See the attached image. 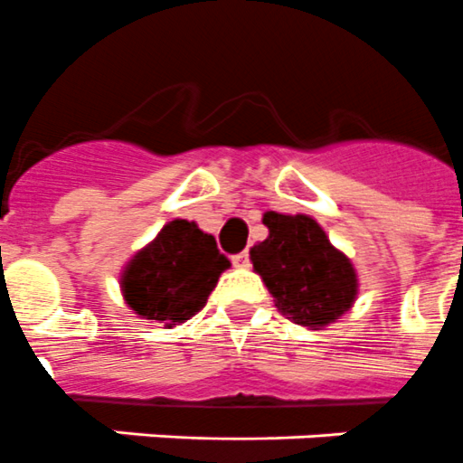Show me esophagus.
Masks as SVG:
<instances>
[{
	"instance_id": "34e87169",
	"label": "esophagus",
	"mask_w": 463,
	"mask_h": 463,
	"mask_svg": "<svg viewBox=\"0 0 463 463\" xmlns=\"http://www.w3.org/2000/svg\"><path fill=\"white\" fill-rule=\"evenodd\" d=\"M231 261L235 268H247L250 266V251H240V254H232Z\"/></svg>"
}]
</instances>
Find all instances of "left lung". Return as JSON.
I'll return each instance as SVG.
<instances>
[{
  "mask_svg": "<svg viewBox=\"0 0 463 463\" xmlns=\"http://www.w3.org/2000/svg\"><path fill=\"white\" fill-rule=\"evenodd\" d=\"M268 238L250 251L282 316L304 327L336 322L357 297V273L316 219L266 212Z\"/></svg>",
  "mask_w": 463,
  "mask_h": 463,
  "instance_id": "obj_1",
  "label": "left lung"
}]
</instances>
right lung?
<instances>
[{
	"label": "right lung",
	"mask_w": 463,
	"mask_h": 463,
	"mask_svg": "<svg viewBox=\"0 0 463 463\" xmlns=\"http://www.w3.org/2000/svg\"><path fill=\"white\" fill-rule=\"evenodd\" d=\"M231 261L195 221L174 219L122 270L124 301L136 316L174 327L200 313Z\"/></svg>",
	"instance_id": "1"
}]
</instances>
